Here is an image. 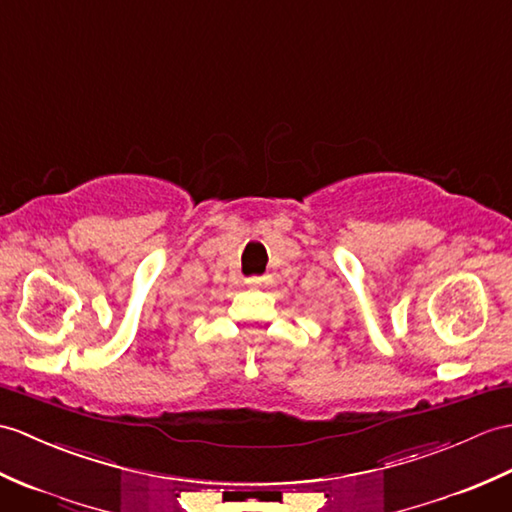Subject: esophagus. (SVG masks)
I'll return each mask as SVG.
<instances>
[{
    "mask_svg": "<svg viewBox=\"0 0 512 512\" xmlns=\"http://www.w3.org/2000/svg\"><path fill=\"white\" fill-rule=\"evenodd\" d=\"M246 285H248V288H261V285H266V277H251V279H246Z\"/></svg>",
    "mask_w": 512,
    "mask_h": 512,
    "instance_id": "esophagus-1",
    "label": "esophagus"
}]
</instances>
